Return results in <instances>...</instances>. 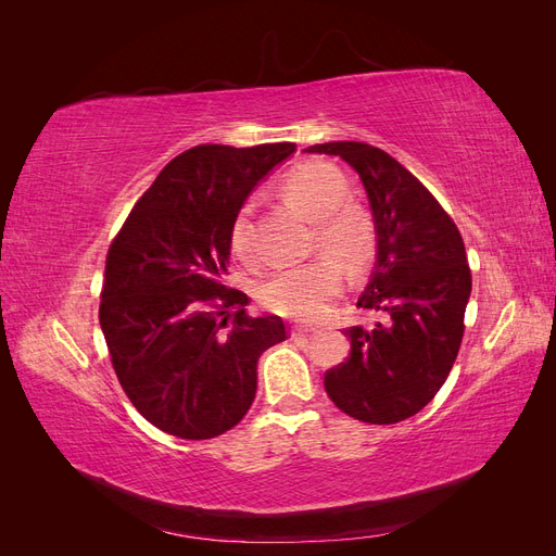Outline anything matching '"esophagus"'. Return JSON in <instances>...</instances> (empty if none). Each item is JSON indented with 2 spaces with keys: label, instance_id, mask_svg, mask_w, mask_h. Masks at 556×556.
Masks as SVG:
<instances>
[{
  "label": "esophagus",
  "instance_id": "obj_1",
  "mask_svg": "<svg viewBox=\"0 0 556 556\" xmlns=\"http://www.w3.org/2000/svg\"><path fill=\"white\" fill-rule=\"evenodd\" d=\"M315 329L313 327H306V325H292V336H308L313 333Z\"/></svg>",
  "mask_w": 556,
  "mask_h": 556
}]
</instances>
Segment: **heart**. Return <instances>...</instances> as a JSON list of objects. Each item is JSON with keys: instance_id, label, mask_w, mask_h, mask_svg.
<instances>
[{"instance_id": "b5f03b06", "label": "heart", "mask_w": 556, "mask_h": 556, "mask_svg": "<svg viewBox=\"0 0 556 556\" xmlns=\"http://www.w3.org/2000/svg\"><path fill=\"white\" fill-rule=\"evenodd\" d=\"M282 194L290 204L315 223L313 233L329 255H319L311 262L282 266L268 278L260 299L262 304L285 317L311 319L325 313L329 301L341 290L343 271L341 261L350 271H359L376 255V231L368 217L345 206L348 182L327 164H306L294 169L282 180ZM252 204H245L233 215L229 227V243L233 255L243 262H255L252 248ZM333 254L340 261L330 257Z\"/></svg>"}]
</instances>
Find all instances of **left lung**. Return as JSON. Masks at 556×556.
<instances>
[{
    "instance_id": "8db88e82",
    "label": "left lung",
    "mask_w": 556,
    "mask_h": 556,
    "mask_svg": "<svg viewBox=\"0 0 556 556\" xmlns=\"http://www.w3.org/2000/svg\"><path fill=\"white\" fill-rule=\"evenodd\" d=\"M306 153L341 157L359 174L378 237L357 306L382 313V323L345 329L350 357L325 374V390L350 417L396 425L427 406L457 359L470 296L464 239L435 197L384 150L331 141Z\"/></svg>"
}]
</instances>
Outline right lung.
<instances>
[{"label": "right lung", "instance_id": "right-lung-1", "mask_svg": "<svg viewBox=\"0 0 556 556\" xmlns=\"http://www.w3.org/2000/svg\"><path fill=\"white\" fill-rule=\"evenodd\" d=\"M294 143H204L164 166L106 255L99 325L125 394L150 425L188 441L237 427L257 359L288 339L278 315L250 317L227 288L229 227Z\"/></svg>", "mask_w": 556, "mask_h": 556}]
</instances>
